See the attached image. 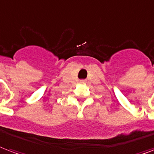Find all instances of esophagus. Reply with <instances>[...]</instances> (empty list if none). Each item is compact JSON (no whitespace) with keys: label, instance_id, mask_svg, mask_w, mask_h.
I'll use <instances>...</instances> for the list:
<instances>
[{"label":"esophagus","instance_id":"esophagus-1","mask_svg":"<svg viewBox=\"0 0 154 154\" xmlns=\"http://www.w3.org/2000/svg\"><path fill=\"white\" fill-rule=\"evenodd\" d=\"M79 83H80V84H85V83H86V80H85V79H81V80H79Z\"/></svg>","mask_w":154,"mask_h":154}]
</instances>
